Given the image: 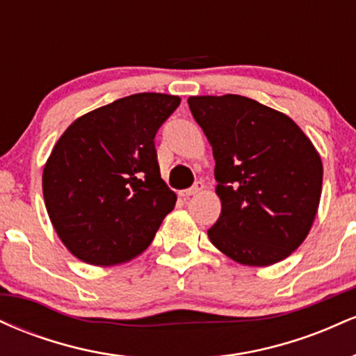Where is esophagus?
<instances>
[{
    "label": "esophagus",
    "instance_id": "obj_1",
    "mask_svg": "<svg viewBox=\"0 0 356 356\" xmlns=\"http://www.w3.org/2000/svg\"><path fill=\"white\" fill-rule=\"evenodd\" d=\"M202 189H204V184L202 182H197L194 187H191V189H186V191L179 192V195H181V197H191V195L199 194V192H201Z\"/></svg>",
    "mask_w": 356,
    "mask_h": 356
}]
</instances>
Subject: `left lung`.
<instances>
[{"instance_id":"8db88e82","label":"left lung","mask_w":356,"mask_h":356,"mask_svg":"<svg viewBox=\"0 0 356 356\" xmlns=\"http://www.w3.org/2000/svg\"><path fill=\"white\" fill-rule=\"evenodd\" d=\"M216 161L218 222L207 231L244 266L280 263L312 231L321 199L316 147L286 113L241 95L187 99Z\"/></svg>"}]
</instances>
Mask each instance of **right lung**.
<instances>
[{"instance_id": "1", "label": "right lung", "mask_w": 356, "mask_h": 356, "mask_svg": "<svg viewBox=\"0 0 356 356\" xmlns=\"http://www.w3.org/2000/svg\"><path fill=\"white\" fill-rule=\"evenodd\" d=\"M181 104L136 93L76 118L43 167V199L73 256L115 266L149 248L177 195L162 181L154 137Z\"/></svg>"}]
</instances>
